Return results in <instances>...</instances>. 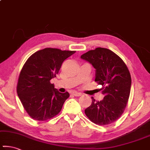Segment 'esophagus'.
<instances>
[{
	"label": "esophagus",
	"instance_id": "34e87169",
	"mask_svg": "<svg viewBox=\"0 0 150 150\" xmlns=\"http://www.w3.org/2000/svg\"><path fill=\"white\" fill-rule=\"evenodd\" d=\"M72 95H74V96H75V97H79V96H81V95H82L81 93H78V92H74L72 93Z\"/></svg>",
	"mask_w": 150,
	"mask_h": 150
}]
</instances>
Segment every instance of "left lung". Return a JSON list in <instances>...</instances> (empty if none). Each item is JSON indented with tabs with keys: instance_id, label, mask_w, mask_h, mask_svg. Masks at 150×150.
<instances>
[{
	"instance_id": "8db88e82",
	"label": "left lung",
	"mask_w": 150,
	"mask_h": 150,
	"mask_svg": "<svg viewBox=\"0 0 150 150\" xmlns=\"http://www.w3.org/2000/svg\"><path fill=\"white\" fill-rule=\"evenodd\" d=\"M95 69V79L102 85L104 95L101 101L92 97L91 105L84 110L91 122L107 125L120 118L127 105L131 92V77L121 58L111 50L98 47L80 56Z\"/></svg>"
}]
</instances>
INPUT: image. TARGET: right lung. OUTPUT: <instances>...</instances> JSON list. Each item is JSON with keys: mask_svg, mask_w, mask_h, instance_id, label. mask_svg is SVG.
<instances>
[{"mask_svg": "<svg viewBox=\"0 0 150 150\" xmlns=\"http://www.w3.org/2000/svg\"><path fill=\"white\" fill-rule=\"evenodd\" d=\"M75 52L45 48L34 53L23 65L19 76L17 93L32 118L47 120L61 111L70 94L59 92L50 81L56 77L64 61Z\"/></svg>", "mask_w": 150, "mask_h": 150, "instance_id": "1", "label": "right lung"}]
</instances>
